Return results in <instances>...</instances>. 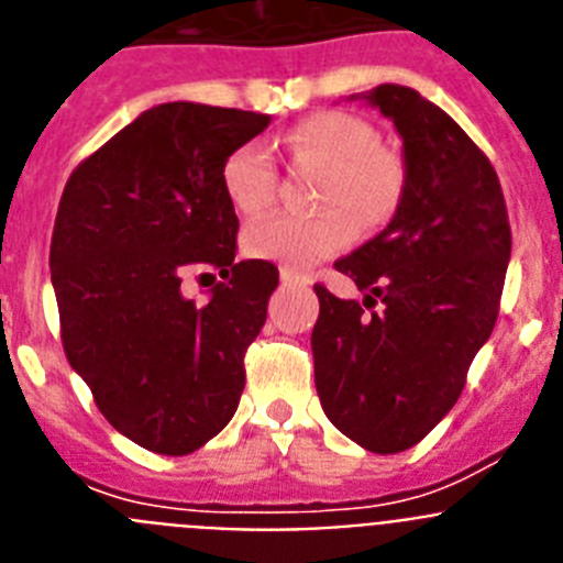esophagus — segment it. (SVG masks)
<instances>
[{"label": "esophagus", "mask_w": 563, "mask_h": 563, "mask_svg": "<svg viewBox=\"0 0 563 563\" xmlns=\"http://www.w3.org/2000/svg\"><path fill=\"white\" fill-rule=\"evenodd\" d=\"M278 276H282V285H307V282H310V276L292 271V267H282Z\"/></svg>", "instance_id": "34e87169"}]
</instances>
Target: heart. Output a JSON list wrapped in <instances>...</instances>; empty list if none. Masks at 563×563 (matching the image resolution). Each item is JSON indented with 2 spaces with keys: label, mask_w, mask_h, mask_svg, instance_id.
<instances>
[{
  "label": "heart",
  "mask_w": 563,
  "mask_h": 563,
  "mask_svg": "<svg viewBox=\"0 0 563 563\" xmlns=\"http://www.w3.org/2000/svg\"><path fill=\"white\" fill-rule=\"evenodd\" d=\"M296 161L327 166L316 217L273 213L247 225L242 247L247 256L287 267H310L335 256L355 233H372L395 217L402 197V172L391 154L377 148V132L346 112H318L285 134ZM222 191L245 217L276 202L278 166L265 143H242L222 163Z\"/></svg>",
  "instance_id": "heart-1"
}]
</instances>
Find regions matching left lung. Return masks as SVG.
I'll return each mask as SVG.
<instances>
[{
	"mask_svg": "<svg viewBox=\"0 0 563 563\" xmlns=\"http://www.w3.org/2000/svg\"><path fill=\"white\" fill-rule=\"evenodd\" d=\"M355 98L400 132L406 180L395 220L335 262L363 301L316 285V389L338 431L400 454L460 400L494 332L514 242L496 168L451 114L397 84Z\"/></svg>",
	"mask_w": 563,
	"mask_h": 563,
	"instance_id": "obj_1",
	"label": "left lung"
}]
</instances>
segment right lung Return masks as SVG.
<instances>
[{"label":"right lung","mask_w":563,"mask_h":563,"mask_svg":"<svg viewBox=\"0 0 563 563\" xmlns=\"http://www.w3.org/2000/svg\"><path fill=\"white\" fill-rule=\"evenodd\" d=\"M267 123L242 109L161 103L64 186L49 242L64 355L114 431L154 454L202 449L245 389V352L278 271L236 262L239 220L220 172ZM191 266L227 278L206 306L179 290Z\"/></svg>","instance_id":"obj_1"}]
</instances>
